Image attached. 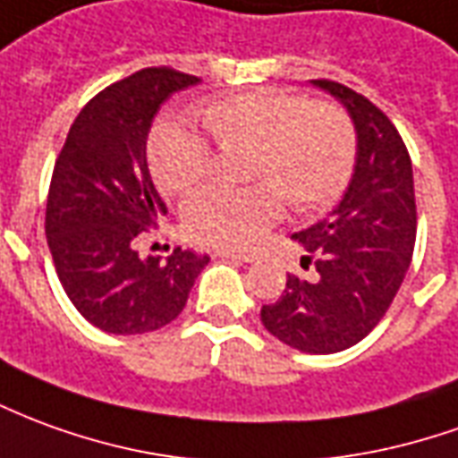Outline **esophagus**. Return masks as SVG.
<instances>
[{"label":"esophagus","instance_id":"1","mask_svg":"<svg viewBox=\"0 0 458 458\" xmlns=\"http://www.w3.org/2000/svg\"><path fill=\"white\" fill-rule=\"evenodd\" d=\"M216 258H220V260H235V262L255 260V255H252V252H238V250H218L216 252Z\"/></svg>","mask_w":458,"mask_h":458}]
</instances>
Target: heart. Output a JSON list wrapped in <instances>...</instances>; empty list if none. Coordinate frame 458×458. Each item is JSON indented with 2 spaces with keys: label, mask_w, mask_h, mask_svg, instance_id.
Returning <instances> with one entry per match:
<instances>
[{
  "label": "heart",
  "mask_w": 458,
  "mask_h": 458,
  "mask_svg": "<svg viewBox=\"0 0 458 458\" xmlns=\"http://www.w3.org/2000/svg\"><path fill=\"white\" fill-rule=\"evenodd\" d=\"M200 118L220 148L250 146L252 188H213L185 206V230L200 242L245 248L290 206L315 210L332 203L350 181L357 139L347 114L335 104L255 89L200 108ZM153 178L165 193L185 196L206 183L213 151L198 131L161 123L148 140Z\"/></svg>",
  "instance_id": "heart-1"
}]
</instances>
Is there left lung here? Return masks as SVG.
<instances>
[{"mask_svg":"<svg viewBox=\"0 0 458 458\" xmlns=\"http://www.w3.org/2000/svg\"><path fill=\"white\" fill-rule=\"evenodd\" d=\"M312 86L350 114L354 168L327 218L293 235L315 275H290L277 302L262 305L260 319L293 350L332 354L364 340L392 305L414 252L417 203L411 158L394 123L347 86L325 79Z\"/></svg>","mask_w":458,"mask_h":458,"instance_id":"left-lung-1","label":"left lung"}]
</instances>
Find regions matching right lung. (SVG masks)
Returning <instances> with one entry per match:
<instances>
[{
  "mask_svg": "<svg viewBox=\"0 0 458 458\" xmlns=\"http://www.w3.org/2000/svg\"><path fill=\"white\" fill-rule=\"evenodd\" d=\"M198 76L140 69L96 94L76 116L51 175L47 242L73 307L111 335H143L183 312L210 258L175 248L139 258L136 235L156 228L168 208L146 161L161 106Z\"/></svg>",
  "mask_w": 458,
  "mask_h": 458,
  "instance_id": "obj_1",
  "label": "right lung"
}]
</instances>
